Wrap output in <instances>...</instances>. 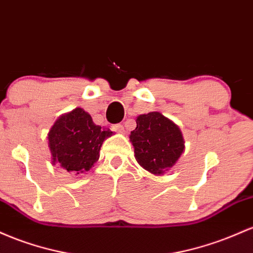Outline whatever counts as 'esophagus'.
<instances>
[{
  "instance_id": "34e87169",
  "label": "esophagus",
  "mask_w": 253,
  "mask_h": 253,
  "mask_svg": "<svg viewBox=\"0 0 253 253\" xmlns=\"http://www.w3.org/2000/svg\"><path fill=\"white\" fill-rule=\"evenodd\" d=\"M113 130L117 132H121V134H124V132H126V130H124V126H122V124H116V126H113Z\"/></svg>"
}]
</instances>
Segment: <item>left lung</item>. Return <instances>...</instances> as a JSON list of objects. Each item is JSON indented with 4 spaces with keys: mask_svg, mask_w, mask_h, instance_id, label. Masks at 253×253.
I'll list each match as a JSON object with an SVG mask.
<instances>
[{
    "mask_svg": "<svg viewBox=\"0 0 253 253\" xmlns=\"http://www.w3.org/2000/svg\"><path fill=\"white\" fill-rule=\"evenodd\" d=\"M129 138L136 161L155 175L169 171L185 150L179 126L160 112L138 116Z\"/></svg>",
    "mask_w": 253,
    "mask_h": 253,
    "instance_id": "1",
    "label": "left lung"
}]
</instances>
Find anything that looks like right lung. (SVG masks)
I'll return each mask as SVG.
<instances>
[{
	"label": "right lung",
	"instance_id": "obj_1",
	"mask_svg": "<svg viewBox=\"0 0 253 253\" xmlns=\"http://www.w3.org/2000/svg\"><path fill=\"white\" fill-rule=\"evenodd\" d=\"M112 134L94 124L88 112L76 107L59 116L47 132L51 164L75 175L88 172L99 160L103 142Z\"/></svg>",
	"mask_w": 253,
	"mask_h": 253
}]
</instances>
